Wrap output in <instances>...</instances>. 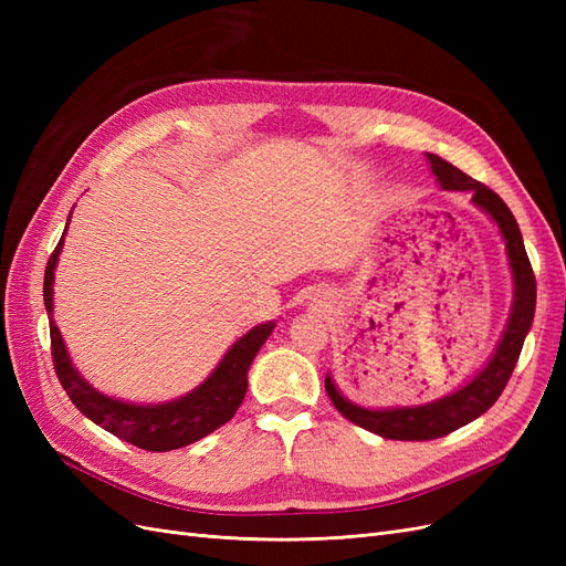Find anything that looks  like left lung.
<instances>
[{
	"label": "left lung",
	"instance_id": "left-lung-1",
	"mask_svg": "<svg viewBox=\"0 0 566 566\" xmlns=\"http://www.w3.org/2000/svg\"><path fill=\"white\" fill-rule=\"evenodd\" d=\"M427 160L432 165V172L439 179L441 188L447 191H472V200L479 208L486 210L495 224H499L512 276H515V304H512V314L507 321L505 335L501 339L499 349L486 364V368L476 375V378L458 389L451 397H443L434 403L416 406V408H394V410H368L361 406L349 403L337 391L335 382L325 375V391L333 401V406L345 416L349 422L364 427L368 432L380 434L385 439H399V441H427L439 439L455 432L458 427L476 420L482 413L499 401L503 394L512 370L517 366V358L522 354L524 337L531 328L536 312V276L534 269L524 250L522 233L517 227V219L512 217L507 205L501 200L499 193H493L489 186L460 172L451 163L441 160L439 156L427 153Z\"/></svg>",
	"mask_w": 566,
	"mask_h": 566
}]
</instances>
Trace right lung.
I'll return each instance as SVG.
<instances>
[{
  "mask_svg": "<svg viewBox=\"0 0 566 566\" xmlns=\"http://www.w3.org/2000/svg\"><path fill=\"white\" fill-rule=\"evenodd\" d=\"M61 245L63 235L56 250L51 252L44 271V306L49 314L54 312L51 285H54V269L59 262ZM271 331L273 323H264L256 325L248 335H243L227 352V356L221 358V364L210 378L196 391L186 394L184 399L158 406H134L117 399H108L104 394L92 389V385L84 382L82 375H77V370L71 366V358L65 354L54 318H49L51 358H54V368L61 387L80 408V413L104 427V430H108L117 439L153 453H165L188 447V443L208 437L217 427L229 422L235 416V410L243 403L248 391V368L256 352H260V347L266 342V337L271 335Z\"/></svg>",
  "mask_w": 566,
  "mask_h": 566,
  "instance_id": "1",
  "label": "right lung"
}]
</instances>
